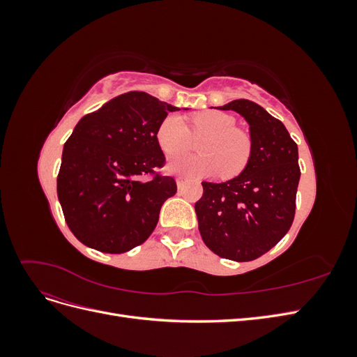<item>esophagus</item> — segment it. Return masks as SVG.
I'll return each mask as SVG.
<instances>
[{"label":"esophagus","instance_id":"34e87169","mask_svg":"<svg viewBox=\"0 0 357 357\" xmlns=\"http://www.w3.org/2000/svg\"><path fill=\"white\" fill-rule=\"evenodd\" d=\"M183 185H185V180H183V178H177V188H178V190L183 188Z\"/></svg>","mask_w":357,"mask_h":357}]
</instances>
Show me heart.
Returning a JSON list of instances; mask_svg holds the SVG:
<instances>
[{
	"instance_id": "b5f03b06",
	"label": "heart",
	"mask_w": 357,
	"mask_h": 357,
	"mask_svg": "<svg viewBox=\"0 0 357 357\" xmlns=\"http://www.w3.org/2000/svg\"><path fill=\"white\" fill-rule=\"evenodd\" d=\"M235 119L222 112H205L193 117L195 132L208 135L199 146V153H178L168 159L167 171L186 177H205L218 174L234 177L247 167L253 143L247 132L236 129ZM158 143L165 153L181 152L189 146V131L177 114H169L160 122L156 132Z\"/></svg>"
}]
</instances>
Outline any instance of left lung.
<instances>
[{
    "mask_svg": "<svg viewBox=\"0 0 357 357\" xmlns=\"http://www.w3.org/2000/svg\"><path fill=\"white\" fill-rule=\"evenodd\" d=\"M219 109L244 117L253 150L236 177L202 181V198L195 204L198 228L211 252L247 262L273 248L294 222L298 146L286 126L253 101L234 100Z\"/></svg>",
    "mask_w": 357,
    "mask_h": 357,
    "instance_id": "1",
    "label": "left lung"
}]
</instances>
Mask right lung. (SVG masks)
Listing matches in <instances>:
<instances>
[{"instance_id": "1", "label": "right lung", "mask_w": 357, "mask_h": 357, "mask_svg": "<svg viewBox=\"0 0 357 357\" xmlns=\"http://www.w3.org/2000/svg\"><path fill=\"white\" fill-rule=\"evenodd\" d=\"M176 110L146 92H128L75 125L62 150L58 198L84 245L125 253L153 232L162 204L177 186L172 177H143L164 165L156 132Z\"/></svg>"}]
</instances>
